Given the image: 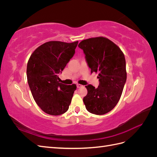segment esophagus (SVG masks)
<instances>
[{
    "instance_id": "obj_1",
    "label": "esophagus",
    "mask_w": 157,
    "mask_h": 157,
    "mask_svg": "<svg viewBox=\"0 0 157 157\" xmlns=\"http://www.w3.org/2000/svg\"><path fill=\"white\" fill-rule=\"evenodd\" d=\"M77 87L78 88H81V87H82V85L80 84H77Z\"/></svg>"
}]
</instances>
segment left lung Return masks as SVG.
<instances>
[{
	"mask_svg": "<svg viewBox=\"0 0 157 157\" xmlns=\"http://www.w3.org/2000/svg\"><path fill=\"white\" fill-rule=\"evenodd\" d=\"M83 50L91 73H98L99 84L85 87L88 94L83 98L87 111L101 115L111 111L121 98L126 81V60L119 47L103 36L90 38L78 44Z\"/></svg>",
	"mask_w": 157,
	"mask_h": 157,
	"instance_id": "left-lung-1",
	"label": "left lung"
}]
</instances>
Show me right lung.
I'll return each mask as SVG.
<instances>
[{
	"instance_id": "obj_1",
	"label": "right lung",
	"mask_w": 157,
	"mask_h": 157,
	"mask_svg": "<svg viewBox=\"0 0 157 157\" xmlns=\"http://www.w3.org/2000/svg\"><path fill=\"white\" fill-rule=\"evenodd\" d=\"M78 42H45L28 61L27 77L33 97L48 115H60L68 110L77 86L59 82L58 76L73 58Z\"/></svg>"
}]
</instances>
